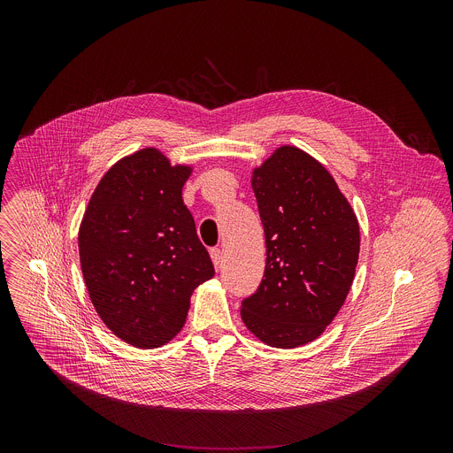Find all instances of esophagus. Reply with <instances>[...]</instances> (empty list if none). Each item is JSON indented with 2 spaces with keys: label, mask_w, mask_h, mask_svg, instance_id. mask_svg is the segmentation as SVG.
Here are the masks:
<instances>
[{
  "label": "esophagus",
  "mask_w": 453,
  "mask_h": 453,
  "mask_svg": "<svg viewBox=\"0 0 453 453\" xmlns=\"http://www.w3.org/2000/svg\"><path fill=\"white\" fill-rule=\"evenodd\" d=\"M210 254H211L213 265H215L217 269H220V267H222V250H220L219 247H213V249L210 250Z\"/></svg>",
  "instance_id": "34e87169"
}]
</instances>
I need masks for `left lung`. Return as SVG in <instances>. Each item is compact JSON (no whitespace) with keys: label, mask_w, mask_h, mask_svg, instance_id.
Masks as SVG:
<instances>
[{"label":"left lung","mask_w":453,"mask_h":453,"mask_svg":"<svg viewBox=\"0 0 453 453\" xmlns=\"http://www.w3.org/2000/svg\"><path fill=\"white\" fill-rule=\"evenodd\" d=\"M267 262L242 301L245 326L269 346L315 341L339 313L355 278L360 231L330 172L296 147H280L252 172Z\"/></svg>","instance_id":"obj_1"}]
</instances>
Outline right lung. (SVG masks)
<instances>
[{
  "label": "right lung",
  "instance_id": "1",
  "mask_svg": "<svg viewBox=\"0 0 453 453\" xmlns=\"http://www.w3.org/2000/svg\"><path fill=\"white\" fill-rule=\"evenodd\" d=\"M189 173L157 149L127 156L102 177L81 224V267L91 303L104 325L134 348L173 339L193 290L215 276L182 203Z\"/></svg>",
  "mask_w": 453,
  "mask_h": 453
}]
</instances>
